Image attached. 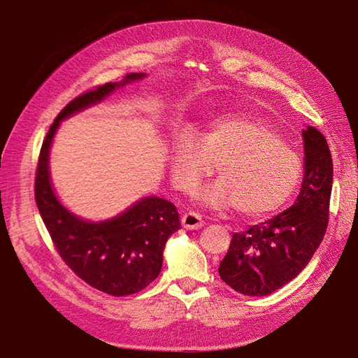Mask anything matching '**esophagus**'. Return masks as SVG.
Here are the masks:
<instances>
[{
	"instance_id": "esophagus-1",
	"label": "esophagus",
	"mask_w": 358,
	"mask_h": 358,
	"mask_svg": "<svg viewBox=\"0 0 358 358\" xmlns=\"http://www.w3.org/2000/svg\"><path fill=\"white\" fill-rule=\"evenodd\" d=\"M181 226L186 227V229H200V227L204 226V222L201 220V217L195 212H187L183 217H181Z\"/></svg>"
}]
</instances>
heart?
Here are the masks:
<instances>
[{"label": "heart", "instance_id": "obj_1", "mask_svg": "<svg viewBox=\"0 0 358 358\" xmlns=\"http://www.w3.org/2000/svg\"><path fill=\"white\" fill-rule=\"evenodd\" d=\"M218 180L200 192L212 209L238 208L248 218L275 214L300 183L299 154L268 121L249 115H224L194 136H177L172 149V178L178 189L194 192L214 172Z\"/></svg>", "mask_w": 358, "mask_h": 358}]
</instances>
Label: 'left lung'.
I'll list each match as a JSON object with an SVG mask.
<instances>
[{
	"label": "left lung",
	"instance_id": "obj_1",
	"mask_svg": "<svg viewBox=\"0 0 358 358\" xmlns=\"http://www.w3.org/2000/svg\"><path fill=\"white\" fill-rule=\"evenodd\" d=\"M305 173L291 208L268 222L235 232L218 273L234 291L264 296L306 268L324 237L332 191V157L320 131L303 129Z\"/></svg>",
	"mask_w": 358,
	"mask_h": 358
}]
</instances>
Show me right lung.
Masks as SVG:
<instances>
[{
    "mask_svg": "<svg viewBox=\"0 0 358 358\" xmlns=\"http://www.w3.org/2000/svg\"><path fill=\"white\" fill-rule=\"evenodd\" d=\"M144 77L146 73H129L121 81L89 90L67 104L45 135L35 178L38 210L64 263L87 285L113 296L140 292L158 277L166 241L181 229L178 212L171 201L148 195L112 218L101 222L81 218L57 196L49 158L62 121Z\"/></svg>",
    "mask_w": 358,
    "mask_h": 358,
    "instance_id": "right-lung-1",
    "label": "right lung"
}]
</instances>
